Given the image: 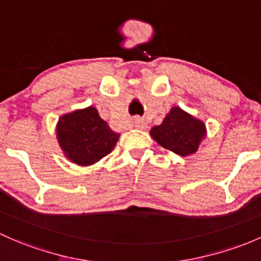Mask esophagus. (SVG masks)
I'll return each mask as SVG.
<instances>
[{
  "label": "esophagus",
  "instance_id": "34e87169",
  "mask_svg": "<svg viewBox=\"0 0 261 261\" xmlns=\"http://www.w3.org/2000/svg\"><path fill=\"white\" fill-rule=\"evenodd\" d=\"M134 125H135L136 128H145L146 127V123H145L144 120L141 119V117L136 116L135 119H134Z\"/></svg>",
  "mask_w": 261,
  "mask_h": 261
}]
</instances>
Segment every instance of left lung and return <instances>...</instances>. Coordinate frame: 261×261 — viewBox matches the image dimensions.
Masks as SVG:
<instances>
[{
  "label": "left lung",
  "instance_id": "obj_1",
  "mask_svg": "<svg viewBox=\"0 0 261 261\" xmlns=\"http://www.w3.org/2000/svg\"><path fill=\"white\" fill-rule=\"evenodd\" d=\"M150 134L163 147L186 156L197 150L205 136V125L180 108H172L163 123L152 127Z\"/></svg>",
  "mask_w": 261,
  "mask_h": 261
}]
</instances>
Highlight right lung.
<instances>
[{
  "mask_svg": "<svg viewBox=\"0 0 261 261\" xmlns=\"http://www.w3.org/2000/svg\"><path fill=\"white\" fill-rule=\"evenodd\" d=\"M95 108L62 116L57 123V138L66 156L77 165H91L112 151L119 140Z\"/></svg>",
  "mask_w": 261,
  "mask_h": 261,
  "instance_id": "add662e5",
  "label": "right lung"
}]
</instances>
